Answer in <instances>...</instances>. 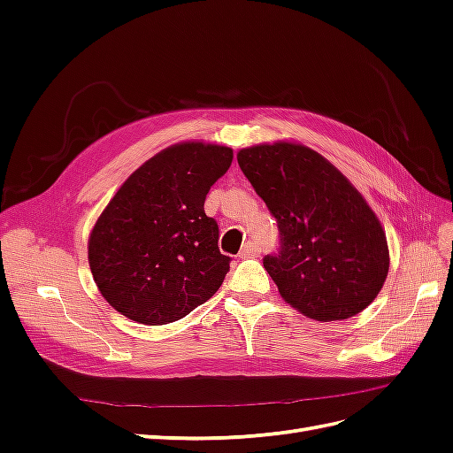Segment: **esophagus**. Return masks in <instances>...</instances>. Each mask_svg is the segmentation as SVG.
Masks as SVG:
<instances>
[{"label": "esophagus", "mask_w": 453, "mask_h": 453, "mask_svg": "<svg viewBox=\"0 0 453 453\" xmlns=\"http://www.w3.org/2000/svg\"><path fill=\"white\" fill-rule=\"evenodd\" d=\"M258 255H260V248L255 242H248L240 251V258H253V257H258Z\"/></svg>", "instance_id": "1"}]
</instances>
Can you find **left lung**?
Segmentation results:
<instances>
[{"instance_id": "left-lung-1", "label": "left lung", "mask_w": 453, "mask_h": 453, "mask_svg": "<svg viewBox=\"0 0 453 453\" xmlns=\"http://www.w3.org/2000/svg\"><path fill=\"white\" fill-rule=\"evenodd\" d=\"M238 164L278 221L280 251L263 265L285 303L315 321L363 311L388 278L389 250L359 190L300 143L242 149Z\"/></svg>"}]
</instances>
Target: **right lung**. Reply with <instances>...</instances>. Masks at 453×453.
I'll list each match as a JSON object with an SVG mask.
<instances>
[{
    "label": "right lung",
    "instance_id": "add662e5",
    "mask_svg": "<svg viewBox=\"0 0 453 453\" xmlns=\"http://www.w3.org/2000/svg\"><path fill=\"white\" fill-rule=\"evenodd\" d=\"M232 149L185 142L135 170L107 203L88 240L102 296L128 319L166 325L210 300L230 268L205 195L226 173Z\"/></svg>",
    "mask_w": 453,
    "mask_h": 453
}]
</instances>
